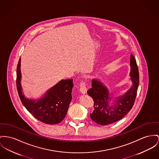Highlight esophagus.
I'll use <instances>...</instances> for the list:
<instances>
[{"instance_id": "1", "label": "esophagus", "mask_w": 159, "mask_h": 159, "mask_svg": "<svg viewBox=\"0 0 159 159\" xmlns=\"http://www.w3.org/2000/svg\"><path fill=\"white\" fill-rule=\"evenodd\" d=\"M80 92L83 93V94H85L87 93V85H86V83H85L84 81H81L80 84Z\"/></svg>"}]
</instances>
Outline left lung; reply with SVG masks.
I'll return each mask as SVG.
<instances>
[{"mask_svg": "<svg viewBox=\"0 0 159 159\" xmlns=\"http://www.w3.org/2000/svg\"><path fill=\"white\" fill-rule=\"evenodd\" d=\"M130 76L133 85L122 96L116 98L113 106H109L111 97L108 89L101 81L92 80V88L88 95L94 101V110L90 114L91 119L98 124L106 125L114 123L125 116L134 105L139 83V74L136 58L131 54Z\"/></svg>", "mask_w": 159, "mask_h": 159, "instance_id": "1", "label": "left lung"}]
</instances>
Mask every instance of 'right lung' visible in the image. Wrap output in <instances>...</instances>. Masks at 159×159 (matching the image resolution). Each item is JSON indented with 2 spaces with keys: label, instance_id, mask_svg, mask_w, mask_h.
I'll list each match as a JSON object with an SVG mask.
<instances>
[{
  "label": "right lung",
  "instance_id": "obj_1",
  "mask_svg": "<svg viewBox=\"0 0 159 159\" xmlns=\"http://www.w3.org/2000/svg\"><path fill=\"white\" fill-rule=\"evenodd\" d=\"M20 58L17 66L16 85L22 104L37 119L47 124H57L66 116L72 100L73 80H62L49 89L44 96L36 100L25 97L21 90Z\"/></svg>",
  "mask_w": 159,
  "mask_h": 159
}]
</instances>
